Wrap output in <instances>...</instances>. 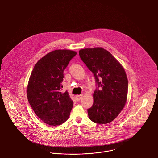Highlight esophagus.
I'll return each mask as SVG.
<instances>
[{"instance_id":"34e87169","label":"esophagus","mask_w":158,"mask_h":158,"mask_svg":"<svg viewBox=\"0 0 158 158\" xmlns=\"http://www.w3.org/2000/svg\"><path fill=\"white\" fill-rule=\"evenodd\" d=\"M82 95H78L76 96V99L77 101H79L81 98H82Z\"/></svg>"}]
</instances>
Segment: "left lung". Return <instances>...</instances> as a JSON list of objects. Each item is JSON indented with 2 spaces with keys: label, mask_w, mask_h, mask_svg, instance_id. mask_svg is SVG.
<instances>
[{
  "label": "left lung",
  "mask_w": 158,
  "mask_h": 158,
  "mask_svg": "<svg viewBox=\"0 0 158 158\" xmlns=\"http://www.w3.org/2000/svg\"><path fill=\"white\" fill-rule=\"evenodd\" d=\"M79 56L93 73L98 86L93 94L92 106L88 110L89 118L97 124L109 123L119 115L127 101L128 80L125 70L102 47L80 50Z\"/></svg>",
  "instance_id": "obj_1"
}]
</instances>
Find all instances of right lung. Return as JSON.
Wrapping results in <instances>:
<instances>
[{
  "mask_svg": "<svg viewBox=\"0 0 158 158\" xmlns=\"http://www.w3.org/2000/svg\"><path fill=\"white\" fill-rule=\"evenodd\" d=\"M76 52L56 50L38 60L27 86V97L38 117L49 126H59L67 120L73 102L68 91L61 92L63 72Z\"/></svg>",
  "mask_w": 158,
  "mask_h": 158,
  "instance_id": "right-lung-1",
  "label": "right lung"
}]
</instances>
